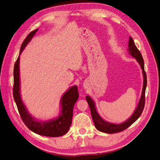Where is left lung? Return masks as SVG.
I'll use <instances>...</instances> for the list:
<instances>
[{
    "label": "left lung",
    "mask_w": 160,
    "mask_h": 160,
    "mask_svg": "<svg viewBox=\"0 0 160 160\" xmlns=\"http://www.w3.org/2000/svg\"><path fill=\"white\" fill-rule=\"evenodd\" d=\"M128 47L129 54L136 59L137 61L139 62V64L141 66V68L142 69L143 75V85L141 98L139 99L136 109L135 110L133 115L127 121H125V122L120 124H115L109 123L101 118V116L99 115L98 111L96 110L95 102L93 101V99L89 96H86V99L89 105L92 119L93 120L95 126L97 129L100 131L101 132L107 133H114L122 132V131L127 129L131 125L133 124L140 117V115H142L145 106V93H146V89L147 86V76L144 70V61L141 52L138 49L137 47L135 45L133 38L131 37H129Z\"/></svg>",
    "instance_id": "1"
}]
</instances>
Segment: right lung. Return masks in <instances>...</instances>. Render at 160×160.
<instances>
[{"mask_svg": "<svg viewBox=\"0 0 160 160\" xmlns=\"http://www.w3.org/2000/svg\"><path fill=\"white\" fill-rule=\"evenodd\" d=\"M37 29L28 34L21 47L19 55L25 49L31 38L35 35ZM19 59L18 56L14 66V85L13 97L17 106L21 118L26 126L34 133L47 137H59L65 135L69 131L71 125L72 118V109L74 105L79 98V92L77 87L74 85L67 91L61 99V113L59 117L49 122H38L28 113L25 105L22 103L20 93V75H19Z\"/></svg>", "mask_w": 160, "mask_h": 160, "instance_id": "add662e5", "label": "right lung"}]
</instances>
